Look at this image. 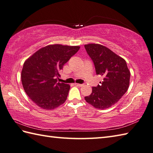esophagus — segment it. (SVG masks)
I'll use <instances>...</instances> for the list:
<instances>
[{
  "instance_id": "esophagus-1",
  "label": "esophagus",
  "mask_w": 153,
  "mask_h": 153,
  "mask_svg": "<svg viewBox=\"0 0 153 153\" xmlns=\"http://www.w3.org/2000/svg\"><path fill=\"white\" fill-rule=\"evenodd\" d=\"M74 85L77 87H82L83 86V84H79V83H74Z\"/></svg>"
}]
</instances>
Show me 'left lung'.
<instances>
[{"mask_svg": "<svg viewBox=\"0 0 153 153\" xmlns=\"http://www.w3.org/2000/svg\"><path fill=\"white\" fill-rule=\"evenodd\" d=\"M84 47L95 64L97 75L103 77L102 82L93 87L91 94L85 100L97 109L110 108L128 91L130 71L123 58L104 45L90 43Z\"/></svg>", "mask_w": 153, "mask_h": 153, "instance_id": "1", "label": "left lung"}]
</instances>
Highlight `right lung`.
<instances>
[{
	"label": "right lung",
	"mask_w": 153,
	"mask_h": 153,
	"mask_svg": "<svg viewBox=\"0 0 153 153\" xmlns=\"http://www.w3.org/2000/svg\"><path fill=\"white\" fill-rule=\"evenodd\" d=\"M79 46L48 45L25 61L21 79L27 96L44 110H53L66 100L70 86L57 82L60 71Z\"/></svg>",
	"instance_id": "1"
}]
</instances>
